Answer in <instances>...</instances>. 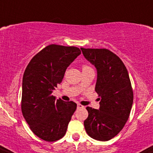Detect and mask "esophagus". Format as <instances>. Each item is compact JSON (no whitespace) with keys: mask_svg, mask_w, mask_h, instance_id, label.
I'll return each mask as SVG.
<instances>
[{"mask_svg":"<svg viewBox=\"0 0 153 153\" xmlns=\"http://www.w3.org/2000/svg\"><path fill=\"white\" fill-rule=\"evenodd\" d=\"M84 105H81V104H78V105H77V108H78V109H82V108H84Z\"/></svg>","mask_w":153,"mask_h":153,"instance_id":"obj_1","label":"esophagus"}]
</instances>
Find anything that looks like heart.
Returning a JSON list of instances; mask_svg holds the SVG:
<instances>
[{
  "mask_svg": "<svg viewBox=\"0 0 153 153\" xmlns=\"http://www.w3.org/2000/svg\"><path fill=\"white\" fill-rule=\"evenodd\" d=\"M91 67L88 66V65H82V70H85V69H87V68H90Z\"/></svg>",
  "mask_w": 153,
  "mask_h": 153,
  "instance_id": "1",
  "label": "heart"
}]
</instances>
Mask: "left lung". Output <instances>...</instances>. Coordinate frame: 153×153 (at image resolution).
<instances>
[{
    "label": "left lung",
    "instance_id": "left-lung-1",
    "mask_svg": "<svg viewBox=\"0 0 153 153\" xmlns=\"http://www.w3.org/2000/svg\"><path fill=\"white\" fill-rule=\"evenodd\" d=\"M81 50L97 70L95 91L101 98L100 109L86 108L85 131L93 139L109 140L124 128L132 107L134 93L128 70L122 59L109 50Z\"/></svg>",
    "mask_w": 153,
    "mask_h": 153
}]
</instances>
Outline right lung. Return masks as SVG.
I'll list each match as a JSON object with an SVG mask.
<instances>
[{"label":"right lung","mask_w":153,"mask_h":153,"mask_svg":"<svg viewBox=\"0 0 153 153\" xmlns=\"http://www.w3.org/2000/svg\"><path fill=\"white\" fill-rule=\"evenodd\" d=\"M81 54L76 47L51 44L31 59L22 78L21 109L30 129L48 142L63 137L77 108L73 101L56 100L52 92L67 67Z\"/></svg>","instance_id":"right-lung-1"}]
</instances>
